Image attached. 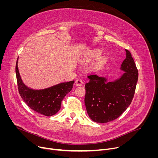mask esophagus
Wrapping results in <instances>:
<instances>
[{
  "mask_svg": "<svg viewBox=\"0 0 158 158\" xmlns=\"http://www.w3.org/2000/svg\"><path fill=\"white\" fill-rule=\"evenodd\" d=\"M76 85L77 86H81L83 85V81H82L81 79H77V80L76 81Z\"/></svg>",
  "mask_w": 158,
  "mask_h": 158,
  "instance_id": "obj_1",
  "label": "esophagus"
}]
</instances>
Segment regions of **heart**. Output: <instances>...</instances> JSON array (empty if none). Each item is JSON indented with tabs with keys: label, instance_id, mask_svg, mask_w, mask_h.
<instances>
[{
	"label": "heart",
	"instance_id": "1",
	"mask_svg": "<svg viewBox=\"0 0 158 158\" xmlns=\"http://www.w3.org/2000/svg\"><path fill=\"white\" fill-rule=\"evenodd\" d=\"M103 52V51L100 48H95L93 50H90V51H87L84 56H82V61H89L97 59L99 56H100ZM107 61V57L106 56L100 57L97 60L95 63V66H99L104 64Z\"/></svg>",
	"mask_w": 158,
	"mask_h": 158
}]
</instances>
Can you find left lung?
<instances>
[{
    "label": "left lung",
    "instance_id": "8db88e82",
    "mask_svg": "<svg viewBox=\"0 0 158 158\" xmlns=\"http://www.w3.org/2000/svg\"><path fill=\"white\" fill-rule=\"evenodd\" d=\"M126 57L120 69L119 78L108 81L104 77L90 75L85 85V103L89 117L97 123L117 119L125 111L133 98L138 72L131 52L126 50Z\"/></svg>",
    "mask_w": 158,
    "mask_h": 158
}]
</instances>
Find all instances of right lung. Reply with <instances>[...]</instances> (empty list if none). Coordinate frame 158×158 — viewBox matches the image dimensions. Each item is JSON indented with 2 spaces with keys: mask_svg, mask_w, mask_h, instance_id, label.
Masks as SVG:
<instances>
[{
  "mask_svg": "<svg viewBox=\"0 0 158 158\" xmlns=\"http://www.w3.org/2000/svg\"><path fill=\"white\" fill-rule=\"evenodd\" d=\"M16 63V76L19 94L22 100L31 109L47 117H51L60 111L61 101L73 88L74 81L61 82L45 89H34L25 85L20 77Z\"/></svg>",
  "mask_w": 158,
  "mask_h": 158,
  "instance_id": "right-lung-1",
  "label": "right lung"
}]
</instances>
